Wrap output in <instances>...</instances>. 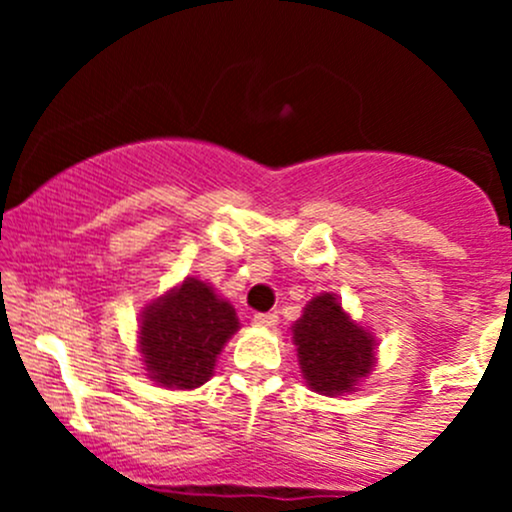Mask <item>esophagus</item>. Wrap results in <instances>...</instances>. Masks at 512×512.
Returning a JSON list of instances; mask_svg holds the SVG:
<instances>
[{
  "label": "esophagus",
  "mask_w": 512,
  "mask_h": 512,
  "mask_svg": "<svg viewBox=\"0 0 512 512\" xmlns=\"http://www.w3.org/2000/svg\"><path fill=\"white\" fill-rule=\"evenodd\" d=\"M276 320H279V315L276 313H255V322L262 327H272L276 325Z\"/></svg>",
  "instance_id": "1"
}]
</instances>
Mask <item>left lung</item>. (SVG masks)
Here are the masks:
<instances>
[{
  "label": "left lung",
  "instance_id": "obj_1",
  "mask_svg": "<svg viewBox=\"0 0 512 512\" xmlns=\"http://www.w3.org/2000/svg\"><path fill=\"white\" fill-rule=\"evenodd\" d=\"M293 344L310 390L334 397L351 392L375 363V339L344 313L334 293H320L293 325Z\"/></svg>",
  "mask_w": 512,
  "mask_h": 512
}]
</instances>
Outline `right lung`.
<instances>
[{
    "label": "right lung",
    "instance_id": "add662e5",
    "mask_svg": "<svg viewBox=\"0 0 512 512\" xmlns=\"http://www.w3.org/2000/svg\"><path fill=\"white\" fill-rule=\"evenodd\" d=\"M236 308L204 281L187 276L142 313L139 351L154 383L192 390L214 375L216 356L238 330Z\"/></svg>",
    "mask_w": 512,
    "mask_h": 512
}]
</instances>
